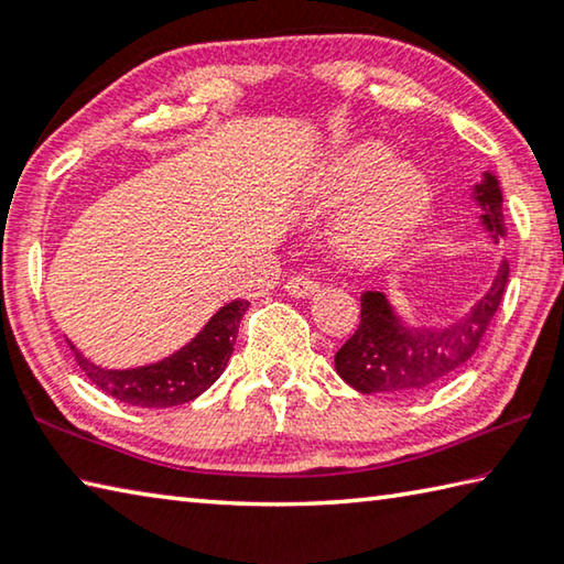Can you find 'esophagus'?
I'll return each instance as SVG.
<instances>
[{
    "label": "esophagus",
    "mask_w": 564,
    "mask_h": 564,
    "mask_svg": "<svg viewBox=\"0 0 564 564\" xmlns=\"http://www.w3.org/2000/svg\"><path fill=\"white\" fill-rule=\"evenodd\" d=\"M318 281L313 279V275H305V273H299L293 275V279L285 283V291H289L293 299H308V295H313L318 291Z\"/></svg>",
    "instance_id": "esophagus-1"
}]
</instances>
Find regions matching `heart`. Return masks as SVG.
Instances as JSON below:
<instances>
[{"label": "heart", "mask_w": 564, "mask_h": 564, "mask_svg": "<svg viewBox=\"0 0 564 564\" xmlns=\"http://www.w3.org/2000/svg\"><path fill=\"white\" fill-rule=\"evenodd\" d=\"M380 144L343 151L321 171L313 186L323 204L350 202L343 218V241L356 256H380L398 246L423 216L431 191L415 166L390 164Z\"/></svg>", "instance_id": "obj_1"}]
</instances>
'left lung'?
I'll return each mask as SVG.
<instances>
[{"instance_id": "8db88e82", "label": "left lung", "mask_w": 564, "mask_h": 564, "mask_svg": "<svg viewBox=\"0 0 564 564\" xmlns=\"http://www.w3.org/2000/svg\"><path fill=\"white\" fill-rule=\"evenodd\" d=\"M475 202L482 208V226L492 241L508 236L502 216L498 178L485 174L475 186ZM510 265L500 263L490 291L470 313L441 328H410L390 308L380 291L360 295V326L336 352V370L350 388L366 395H415L443 383L480 348L490 321L502 303Z\"/></svg>"}]
</instances>
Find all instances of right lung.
I'll use <instances>...</instances> for the list:
<instances>
[{
	"label": "right lung",
	"mask_w": 564,
	"mask_h": 564,
	"mask_svg": "<svg viewBox=\"0 0 564 564\" xmlns=\"http://www.w3.org/2000/svg\"><path fill=\"white\" fill-rule=\"evenodd\" d=\"M246 308L248 301L226 303L188 346L176 350L174 356L141 368L109 370L94 366L72 343L69 346L79 368L107 395L139 408H171L198 398L224 373Z\"/></svg>",
	"instance_id": "obj_1"
}]
</instances>
